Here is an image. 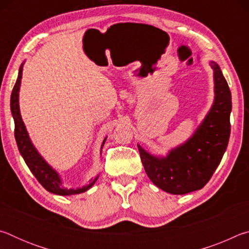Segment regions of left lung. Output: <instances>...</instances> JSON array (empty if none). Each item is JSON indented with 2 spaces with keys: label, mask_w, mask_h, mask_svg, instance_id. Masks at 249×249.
Returning <instances> with one entry per match:
<instances>
[{
  "label": "left lung",
  "mask_w": 249,
  "mask_h": 249,
  "mask_svg": "<svg viewBox=\"0 0 249 249\" xmlns=\"http://www.w3.org/2000/svg\"><path fill=\"white\" fill-rule=\"evenodd\" d=\"M210 65L214 71L215 98L192 137L172 149L167 157H155L138 145L148 178L171 195H185L203 188L220 165L229 144L231 91L218 65L214 61Z\"/></svg>",
  "instance_id": "left-lung-1"
}]
</instances>
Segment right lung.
<instances>
[{"label":"right lung","mask_w":249,"mask_h":249,"mask_svg":"<svg viewBox=\"0 0 249 249\" xmlns=\"http://www.w3.org/2000/svg\"><path fill=\"white\" fill-rule=\"evenodd\" d=\"M23 66L20 65L18 77L16 80V83L13 88L11 94V111L12 115H13L14 123H15V140L18 142V147L20 155L24 158L25 162L28 166L29 170L33 172V175L36 177L38 182L43 185L46 190L54 193V195L59 196H71V195H79V193L86 192L87 190L94 184V182L98 179V177L90 182L88 185H84L82 188L78 189H67L62 187V182L59 175L50 167L47 162L45 161L44 158L38 154L35 147L32 144L31 140H29L28 133L25 127L24 122L22 120L19 113V105H18V91L20 87V80H22V73H23ZM107 140V138H105ZM105 140L102 144V147L105 142Z\"/></svg>","instance_id":"1"}]
</instances>
